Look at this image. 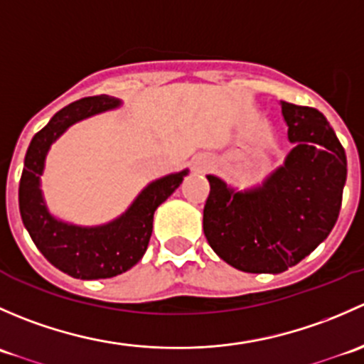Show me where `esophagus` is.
I'll return each instance as SVG.
<instances>
[{
	"label": "esophagus",
	"mask_w": 364,
	"mask_h": 364,
	"mask_svg": "<svg viewBox=\"0 0 364 364\" xmlns=\"http://www.w3.org/2000/svg\"><path fill=\"white\" fill-rule=\"evenodd\" d=\"M208 167H209L208 160L203 159V156H197V159L193 160V171L199 172V174H200V172L208 171Z\"/></svg>",
	"instance_id": "esophagus-1"
}]
</instances>
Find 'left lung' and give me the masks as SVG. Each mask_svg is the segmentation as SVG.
I'll return each mask as SVG.
<instances>
[{"mask_svg": "<svg viewBox=\"0 0 364 364\" xmlns=\"http://www.w3.org/2000/svg\"><path fill=\"white\" fill-rule=\"evenodd\" d=\"M294 148L262 185L236 190L208 174L205 240L245 273H284L310 255L335 227L347 181V156L317 109L280 102Z\"/></svg>", "mask_w": 364, "mask_h": 364, "instance_id": "1", "label": "left lung"}]
</instances>
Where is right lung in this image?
I'll use <instances>...</instances> for the list:
<instances>
[{
	"label": "right lung",
	"instance_id": "1",
	"mask_svg": "<svg viewBox=\"0 0 364 364\" xmlns=\"http://www.w3.org/2000/svg\"><path fill=\"white\" fill-rule=\"evenodd\" d=\"M119 105L121 100L109 95L73 102L50 117L35 134L26 151L19 183V209L26 230L54 267L80 280L112 278L134 267L148 250L156 208L174 193L188 174V168H185L151 181L123 215L104 225L82 227L56 218L47 208L40 188V176L50 146L72 124Z\"/></svg>",
	"mask_w": 364,
	"mask_h": 364
}]
</instances>
